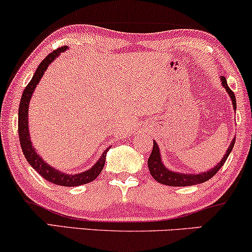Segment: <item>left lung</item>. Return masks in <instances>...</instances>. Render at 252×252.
<instances>
[{
  "mask_svg": "<svg viewBox=\"0 0 252 252\" xmlns=\"http://www.w3.org/2000/svg\"><path fill=\"white\" fill-rule=\"evenodd\" d=\"M222 80V85L224 86V89L226 90V92L229 93L230 95L232 105H234V110H236V98H235V93L231 91L230 88L226 84V79L225 77H221ZM235 145V139L231 141L230 146H229L228 151L223 159L221 160V162H219V164H216V167H214L213 169H210L209 172L207 173H202V174H181V173H175L172 172V170L167 169L166 167L163 166L162 161H161L160 158V151L158 148L157 142H153V150H152V153L148 158V168H150L151 175L157 180L159 183H162V185L166 186H172V187H185V186H192V185H198V183L206 182L209 179H212L215 174L221 169V167L224 164L225 160L228 159L229 154L231 153L232 148H234Z\"/></svg>",
  "mask_w": 252,
  "mask_h": 252,
  "instance_id": "left-lung-1",
  "label": "left lung"
}]
</instances>
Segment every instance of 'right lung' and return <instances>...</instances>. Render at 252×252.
<instances>
[{"instance_id": "obj_1", "label": "right lung", "mask_w": 252, "mask_h": 252, "mask_svg": "<svg viewBox=\"0 0 252 252\" xmlns=\"http://www.w3.org/2000/svg\"><path fill=\"white\" fill-rule=\"evenodd\" d=\"M64 50L65 46H62V48L56 49L51 54L46 56L44 60L40 62L39 66L37 67L32 79L30 80L29 84L26 86V89H24L20 101V108H18V135H20L21 148L24 157H26L28 162L30 163V166L33 167V169L37 170V173L39 175H42L45 180H48L51 183H55V185L64 186V187H73V186L85 185V183L91 182L98 178V175L101 173L102 168H104L105 160H106V153L110 148H107L104 152L100 159L97 161V163L91 169L86 170L84 173L69 175V174L62 173L60 170L52 168V167H50L48 163L43 161L42 158L36 153L35 148L31 145L29 128H28V108H29V101L31 99V95H32L33 90H35L37 84L39 83V80L42 78L43 74H44V71L49 66V64H51V62H54L55 58Z\"/></svg>"}]
</instances>
